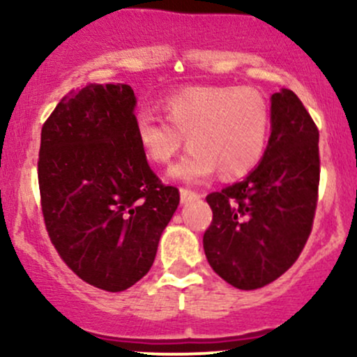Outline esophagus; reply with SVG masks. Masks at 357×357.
Listing matches in <instances>:
<instances>
[{
  "label": "esophagus",
  "instance_id": "esophagus-1",
  "mask_svg": "<svg viewBox=\"0 0 357 357\" xmlns=\"http://www.w3.org/2000/svg\"><path fill=\"white\" fill-rule=\"evenodd\" d=\"M179 192H181V202L183 203L195 202V199H198L199 196H202L198 191L190 190V188H181V190H179Z\"/></svg>",
  "mask_w": 357,
  "mask_h": 357
}]
</instances>
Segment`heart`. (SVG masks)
Returning a JSON list of instances; mask_svg holds the SVG:
<instances>
[{
	"label": "heart",
	"mask_w": 357,
	"mask_h": 357,
	"mask_svg": "<svg viewBox=\"0 0 357 357\" xmlns=\"http://www.w3.org/2000/svg\"><path fill=\"white\" fill-rule=\"evenodd\" d=\"M164 119L151 110L136 114V136L146 158L166 166L186 139L191 147L173 169L188 183L218 171L221 179H238L261 161L270 132V105L260 92L240 85L183 89L161 102Z\"/></svg>",
	"instance_id": "b5f03b06"
}]
</instances>
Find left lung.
Returning a JSON list of instances; mask_svg holds the SVG:
<instances>
[{"label":"left lung","mask_w":357,"mask_h":357,"mask_svg":"<svg viewBox=\"0 0 357 357\" xmlns=\"http://www.w3.org/2000/svg\"><path fill=\"white\" fill-rule=\"evenodd\" d=\"M319 129L290 89L272 96V134L260 165L243 181L210 192L203 236L211 268L255 290L277 280L304 250L319 198Z\"/></svg>","instance_id":"left-lung-1"}]
</instances>
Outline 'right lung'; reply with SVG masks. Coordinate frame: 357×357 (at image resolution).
Instances as JSON below:
<instances>
[{"instance_id":"add662e5","label":"right lung","mask_w":357,"mask_h":357,"mask_svg":"<svg viewBox=\"0 0 357 357\" xmlns=\"http://www.w3.org/2000/svg\"><path fill=\"white\" fill-rule=\"evenodd\" d=\"M126 84L70 90L45 121L40 204L61 260L87 284L121 292L153 265L179 190L151 169Z\"/></svg>"}]
</instances>
